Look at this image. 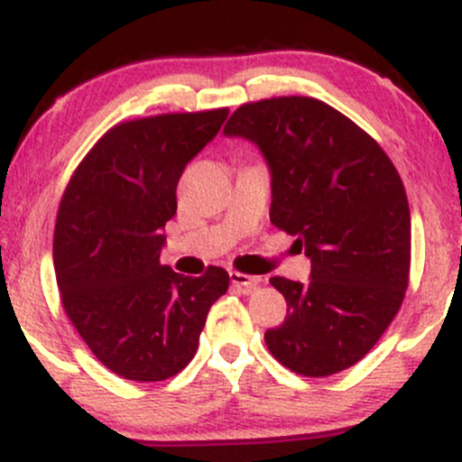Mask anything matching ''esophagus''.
<instances>
[{
    "instance_id": "obj_1",
    "label": "esophagus",
    "mask_w": 462,
    "mask_h": 462,
    "mask_svg": "<svg viewBox=\"0 0 462 462\" xmlns=\"http://www.w3.org/2000/svg\"><path fill=\"white\" fill-rule=\"evenodd\" d=\"M230 282L238 286V289L243 291V293H252L256 286L263 284V278H258V275H247V273H238V272H230Z\"/></svg>"
}]
</instances>
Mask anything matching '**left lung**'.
Wrapping results in <instances>:
<instances>
[{"mask_svg":"<svg viewBox=\"0 0 462 462\" xmlns=\"http://www.w3.org/2000/svg\"><path fill=\"white\" fill-rule=\"evenodd\" d=\"M226 136L256 143L272 171V224L310 258L306 284L269 280L286 300L264 332L275 360L326 378L378 343L404 300L411 210L400 173L365 130L315 97L243 104Z\"/></svg>","mask_w":462,"mask_h":462,"instance_id":"8db88e82","label":"left lung"}]
</instances>
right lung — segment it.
Returning <instances> with one entry per match:
<instances>
[{
    "mask_svg": "<svg viewBox=\"0 0 462 462\" xmlns=\"http://www.w3.org/2000/svg\"><path fill=\"white\" fill-rule=\"evenodd\" d=\"M227 108L169 113L110 128L69 180L54 230L67 317L113 374L158 383L190 363L210 306L230 275L199 278L161 264L184 167L215 139Z\"/></svg>",
    "mask_w": 462,
    "mask_h": 462,
    "instance_id": "right-lung-1",
    "label": "right lung"
}]
</instances>
